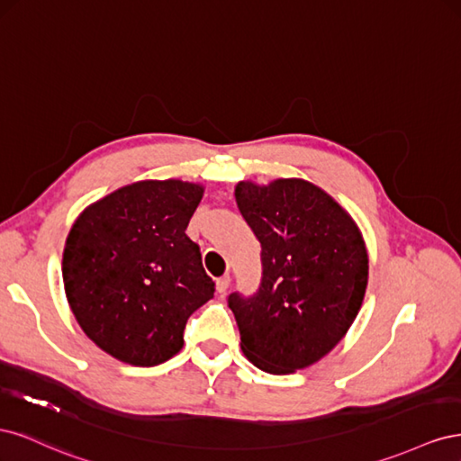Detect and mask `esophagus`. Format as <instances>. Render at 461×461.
<instances>
[{
	"label": "esophagus",
	"mask_w": 461,
	"mask_h": 461,
	"mask_svg": "<svg viewBox=\"0 0 461 461\" xmlns=\"http://www.w3.org/2000/svg\"><path fill=\"white\" fill-rule=\"evenodd\" d=\"M229 285H230V276L229 275L217 278V292H219V294H225V292L229 290Z\"/></svg>",
	"instance_id": "1"
}]
</instances>
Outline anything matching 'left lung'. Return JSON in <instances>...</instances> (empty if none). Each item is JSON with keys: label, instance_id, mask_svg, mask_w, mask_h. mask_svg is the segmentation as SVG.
I'll return each instance as SVG.
<instances>
[{"label": "left lung", "instance_id": "left-lung-1", "mask_svg": "<svg viewBox=\"0 0 461 461\" xmlns=\"http://www.w3.org/2000/svg\"><path fill=\"white\" fill-rule=\"evenodd\" d=\"M261 244V283L229 294L240 346L275 375L303 369L340 342L364 302L369 261L352 217L315 185L278 178L234 188Z\"/></svg>", "mask_w": 461, "mask_h": 461}]
</instances>
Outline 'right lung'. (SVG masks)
<instances>
[{
	"label": "right lung",
	"instance_id": "add662e5",
	"mask_svg": "<svg viewBox=\"0 0 461 461\" xmlns=\"http://www.w3.org/2000/svg\"><path fill=\"white\" fill-rule=\"evenodd\" d=\"M203 196L183 180H140L92 203L63 252L68 305L86 337L124 364L151 367L185 344L188 317L213 298L186 236Z\"/></svg>",
	"mask_w": 461,
	"mask_h": 461
}]
</instances>
